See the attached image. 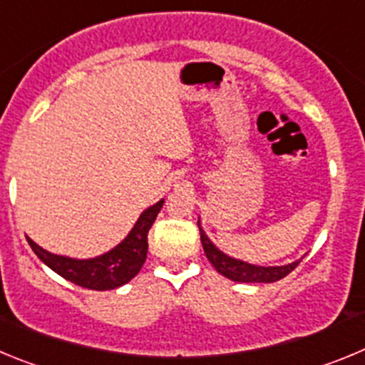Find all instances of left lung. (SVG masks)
<instances>
[{"label":"left lung","mask_w":365,"mask_h":365,"mask_svg":"<svg viewBox=\"0 0 365 365\" xmlns=\"http://www.w3.org/2000/svg\"><path fill=\"white\" fill-rule=\"evenodd\" d=\"M198 229H200V240H202L203 251H205L207 260L211 262L212 267L223 274L225 278L232 282H244V284H271V282H278L284 277H287L289 272L293 271L300 260L293 262V264L287 265H274V267H262V265H252L247 262L236 260L231 258L225 252L220 251L211 240L207 238V235L203 232L202 225H200L198 220Z\"/></svg>","instance_id":"left-lung-1"}]
</instances>
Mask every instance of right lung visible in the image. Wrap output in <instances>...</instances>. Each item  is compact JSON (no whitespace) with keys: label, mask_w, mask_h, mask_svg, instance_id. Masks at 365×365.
Returning a JSON list of instances; mask_svg holds the SVG:
<instances>
[{"label":"right lung","mask_w":365,"mask_h":365,"mask_svg":"<svg viewBox=\"0 0 365 365\" xmlns=\"http://www.w3.org/2000/svg\"><path fill=\"white\" fill-rule=\"evenodd\" d=\"M162 205L163 200H160L158 203L145 209L140 215L138 222L134 223L129 235L125 236V240H121L120 244L110 249L109 252L96 256V258H88V260H76V258H68V256L52 255L43 247H39L29 236L27 242L39 260L54 272H58L60 277H63L65 280L80 285V287L93 289V291L116 289L133 280L140 272L142 265L145 264L147 247H149L147 235H149V229L153 227Z\"/></svg>","instance_id":"1"}]
</instances>
